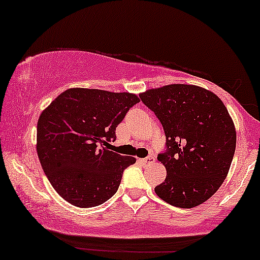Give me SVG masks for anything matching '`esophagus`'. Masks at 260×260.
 <instances>
[{
	"mask_svg": "<svg viewBox=\"0 0 260 260\" xmlns=\"http://www.w3.org/2000/svg\"><path fill=\"white\" fill-rule=\"evenodd\" d=\"M139 161L142 164H144V165H148V164H153L155 159L153 156H148V157H143V159H139Z\"/></svg>",
	"mask_w": 260,
	"mask_h": 260,
	"instance_id": "obj_1",
	"label": "esophagus"
}]
</instances>
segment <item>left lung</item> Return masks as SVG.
I'll return each mask as SVG.
<instances>
[{
  "mask_svg": "<svg viewBox=\"0 0 260 260\" xmlns=\"http://www.w3.org/2000/svg\"><path fill=\"white\" fill-rule=\"evenodd\" d=\"M139 96L166 136V150L157 159L168 175L155 193L183 209L208 201L228 176L236 149L235 124L226 106L214 92L189 84L149 89Z\"/></svg>",
  "mask_w": 260,
  "mask_h": 260,
  "instance_id": "obj_1",
  "label": "left lung"
}]
</instances>
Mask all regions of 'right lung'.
Returning a JSON list of instances; mask_svg holds the SVG:
<instances>
[{"label": "right lung", "instance_id": "right-lung-1", "mask_svg": "<svg viewBox=\"0 0 260 260\" xmlns=\"http://www.w3.org/2000/svg\"><path fill=\"white\" fill-rule=\"evenodd\" d=\"M139 98L131 92L71 88L41 112L37 151L53 189L78 208L98 207L117 192L136 157L109 150L116 127Z\"/></svg>", "mask_w": 260, "mask_h": 260}]
</instances>
